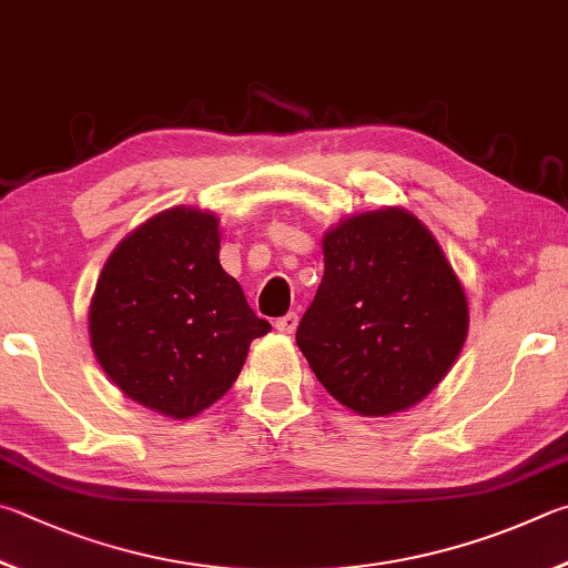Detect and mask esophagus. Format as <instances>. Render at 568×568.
Returning <instances> with one entry per match:
<instances>
[{"label": "esophagus", "mask_w": 568, "mask_h": 568, "mask_svg": "<svg viewBox=\"0 0 568 568\" xmlns=\"http://www.w3.org/2000/svg\"><path fill=\"white\" fill-rule=\"evenodd\" d=\"M274 326H276V332H282V334H294L296 326H300V316L290 312L286 316H282V320H276Z\"/></svg>", "instance_id": "obj_1"}]
</instances>
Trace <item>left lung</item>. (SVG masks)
<instances>
[{
  "mask_svg": "<svg viewBox=\"0 0 568 568\" xmlns=\"http://www.w3.org/2000/svg\"><path fill=\"white\" fill-rule=\"evenodd\" d=\"M296 344L322 386L362 416L424 402L459 359L469 302L439 242L404 206L342 219Z\"/></svg>",
  "mask_w": 568,
  "mask_h": 568,
  "instance_id": "8db88e82",
  "label": "left lung"
}]
</instances>
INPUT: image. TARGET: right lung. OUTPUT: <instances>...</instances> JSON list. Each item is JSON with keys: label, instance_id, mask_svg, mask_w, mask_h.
<instances>
[{"label": "right lung", "instance_id": "right-lung-1", "mask_svg": "<svg viewBox=\"0 0 568 568\" xmlns=\"http://www.w3.org/2000/svg\"><path fill=\"white\" fill-rule=\"evenodd\" d=\"M219 219L172 206L109 254L89 304L99 366L129 399L169 419L202 414L232 389L258 320L219 264Z\"/></svg>", "mask_w": 568, "mask_h": 568}]
</instances>
